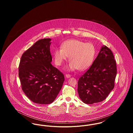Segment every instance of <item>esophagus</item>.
I'll list each match as a JSON object with an SVG mask.
<instances>
[{
    "label": "esophagus",
    "instance_id": "esophagus-1",
    "mask_svg": "<svg viewBox=\"0 0 133 133\" xmlns=\"http://www.w3.org/2000/svg\"><path fill=\"white\" fill-rule=\"evenodd\" d=\"M65 76H66V78H70V77H71V75H70V74H66V75H65Z\"/></svg>",
    "mask_w": 133,
    "mask_h": 133
}]
</instances>
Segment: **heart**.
Listing matches in <instances>:
<instances>
[{
    "instance_id": "b5f03b06",
    "label": "heart",
    "mask_w": 133,
    "mask_h": 133,
    "mask_svg": "<svg viewBox=\"0 0 133 133\" xmlns=\"http://www.w3.org/2000/svg\"><path fill=\"white\" fill-rule=\"evenodd\" d=\"M55 64L61 66L69 57L70 61L68 69L86 70L92 64L95 57V48L91 43L72 39L65 41L61 48H57L54 52Z\"/></svg>"
}]
</instances>
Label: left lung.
Here are the masks:
<instances>
[{"instance_id": "left-lung-1", "label": "left lung", "mask_w": 133, "mask_h": 133, "mask_svg": "<svg viewBox=\"0 0 133 133\" xmlns=\"http://www.w3.org/2000/svg\"><path fill=\"white\" fill-rule=\"evenodd\" d=\"M117 66L113 54L103 46L97 57L78 81V93L85 104L104 101L113 89Z\"/></svg>"}]
</instances>
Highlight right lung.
<instances>
[{"label":"right lung","mask_w":133,"mask_h":133,"mask_svg":"<svg viewBox=\"0 0 133 133\" xmlns=\"http://www.w3.org/2000/svg\"><path fill=\"white\" fill-rule=\"evenodd\" d=\"M50 38L39 40L22 54L19 65L21 88L32 101L49 104L62 88L64 76L53 66Z\"/></svg>","instance_id":"add662e5"}]
</instances>
